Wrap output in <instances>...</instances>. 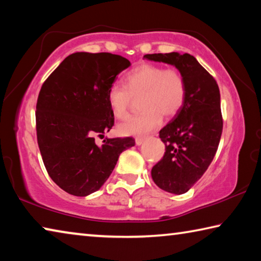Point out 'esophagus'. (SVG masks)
<instances>
[{"instance_id": "34e87169", "label": "esophagus", "mask_w": 261, "mask_h": 261, "mask_svg": "<svg viewBox=\"0 0 261 261\" xmlns=\"http://www.w3.org/2000/svg\"><path fill=\"white\" fill-rule=\"evenodd\" d=\"M144 141H145V138H136V145H138V146H140V145H143L144 144Z\"/></svg>"}]
</instances>
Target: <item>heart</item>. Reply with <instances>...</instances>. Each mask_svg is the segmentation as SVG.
<instances>
[{
  "label": "heart",
  "instance_id": "heart-1",
  "mask_svg": "<svg viewBox=\"0 0 261 261\" xmlns=\"http://www.w3.org/2000/svg\"><path fill=\"white\" fill-rule=\"evenodd\" d=\"M140 95L144 112L118 125L122 136H145L160 126L162 115H177L187 98V85L177 70L154 64L138 65L126 74L125 86L114 84L109 88L107 98L114 116L126 118L132 98Z\"/></svg>",
  "mask_w": 261,
  "mask_h": 261
}]
</instances>
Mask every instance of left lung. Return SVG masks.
Masks as SVG:
<instances>
[{
    "mask_svg": "<svg viewBox=\"0 0 261 261\" xmlns=\"http://www.w3.org/2000/svg\"><path fill=\"white\" fill-rule=\"evenodd\" d=\"M144 59L174 65L187 85L182 109L160 130L166 152L151 171L159 188L182 194L204 175L218 151L223 126L220 90L215 79L192 55L173 51L147 54Z\"/></svg>",
    "mask_w": 261,
    "mask_h": 261,
    "instance_id": "obj_1",
    "label": "left lung"
}]
</instances>
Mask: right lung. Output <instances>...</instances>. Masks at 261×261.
Wrapping results in <instances>:
<instances>
[{
    "label": "right lung",
    "mask_w": 261,
    "mask_h": 261,
    "mask_svg": "<svg viewBox=\"0 0 261 261\" xmlns=\"http://www.w3.org/2000/svg\"><path fill=\"white\" fill-rule=\"evenodd\" d=\"M130 67L125 57L110 53H73L46 79L35 112L38 145L50 178L72 196L85 197L102 187L118 156L135 139L106 138L114 125L108 91Z\"/></svg>",
    "instance_id": "obj_1"
}]
</instances>
